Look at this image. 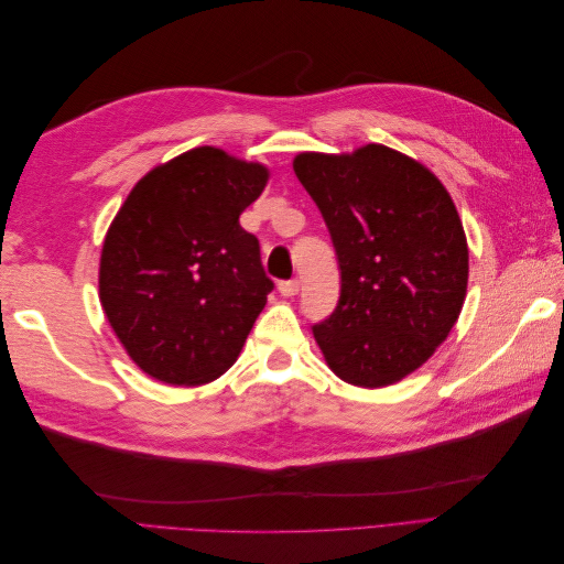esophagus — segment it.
<instances>
[{
  "label": "esophagus",
  "instance_id": "obj_1",
  "mask_svg": "<svg viewBox=\"0 0 564 564\" xmlns=\"http://www.w3.org/2000/svg\"><path fill=\"white\" fill-rule=\"evenodd\" d=\"M278 289H280V294H282V296H286V299H289V296H296V294L301 292V282H299V280L280 282V286H278Z\"/></svg>",
  "mask_w": 564,
  "mask_h": 564
}]
</instances>
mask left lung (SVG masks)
<instances>
[{"mask_svg": "<svg viewBox=\"0 0 564 564\" xmlns=\"http://www.w3.org/2000/svg\"><path fill=\"white\" fill-rule=\"evenodd\" d=\"M294 172L319 207L340 265L336 311L315 324L340 381L386 388L431 360L468 289V242L447 187L381 143L299 152Z\"/></svg>", "mask_w": 564, "mask_h": 564, "instance_id": "obj_1", "label": "left lung"}]
</instances>
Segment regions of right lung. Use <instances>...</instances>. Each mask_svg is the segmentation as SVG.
Here are the masks:
<instances>
[{
  "instance_id": "add662e5",
  "label": "right lung",
  "mask_w": 564,
  "mask_h": 564,
  "mask_svg": "<svg viewBox=\"0 0 564 564\" xmlns=\"http://www.w3.org/2000/svg\"><path fill=\"white\" fill-rule=\"evenodd\" d=\"M270 169L199 145L131 187L106 232L98 299L119 344L150 379L202 386L242 352L272 282L240 214Z\"/></svg>"
}]
</instances>
